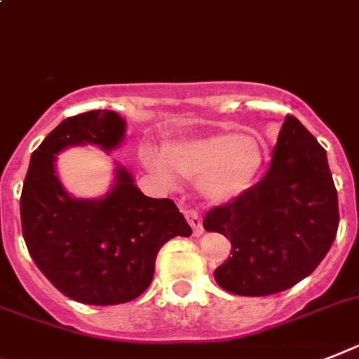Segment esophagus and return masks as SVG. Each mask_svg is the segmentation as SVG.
<instances>
[{"mask_svg": "<svg viewBox=\"0 0 359 359\" xmlns=\"http://www.w3.org/2000/svg\"><path fill=\"white\" fill-rule=\"evenodd\" d=\"M183 215H185L187 222L191 224L194 236L203 235V224H201V216L198 215L196 211H192V209H187V207H183Z\"/></svg>", "mask_w": 359, "mask_h": 359, "instance_id": "esophagus-1", "label": "esophagus"}]
</instances>
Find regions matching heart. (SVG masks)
Wrapping results in <instances>:
<instances>
[{
  "instance_id": "b5f03b06",
  "label": "heart",
  "mask_w": 359,
  "mask_h": 359,
  "mask_svg": "<svg viewBox=\"0 0 359 359\" xmlns=\"http://www.w3.org/2000/svg\"><path fill=\"white\" fill-rule=\"evenodd\" d=\"M264 158L262 143L245 133H212L167 147L165 163L159 156L143 152L144 167L163 182L172 173L198 177V189L207 200L227 201L253 183Z\"/></svg>"
}]
</instances>
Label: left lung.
I'll use <instances>...</instances> for the list:
<instances>
[{
    "label": "left lung",
    "mask_w": 359,
    "mask_h": 359,
    "mask_svg": "<svg viewBox=\"0 0 359 359\" xmlns=\"http://www.w3.org/2000/svg\"><path fill=\"white\" fill-rule=\"evenodd\" d=\"M337 224V191L327 152L286 115L266 176L203 218L205 231L231 242V257L215 269L216 283L245 297L292 288L325 259Z\"/></svg>",
    "instance_id": "8db88e82"
}]
</instances>
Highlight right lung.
Segmentation results:
<instances>
[{
    "instance_id": "right-lung-1",
    "label": "right lung",
    "mask_w": 359,
    "mask_h": 359,
    "mask_svg": "<svg viewBox=\"0 0 359 359\" xmlns=\"http://www.w3.org/2000/svg\"><path fill=\"white\" fill-rule=\"evenodd\" d=\"M126 123L109 109L62 121L31 156L20 212L27 250L56 290L79 303H128L150 286L156 257L174 236L192 229L168 198H148L124 167L100 200L67 194L56 176V154L76 144L109 152L124 139Z\"/></svg>"
}]
</instances>
